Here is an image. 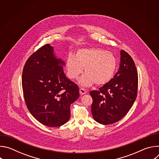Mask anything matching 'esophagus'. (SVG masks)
<instances>
[{"label":"esophagus","mask_w":159,"mask_h":159,"mask_svg":"<svg viewBox=\"0 0 159 159\" xmlns=\"http://www.w3.org/2000/svg\"><path fill=\"white\" fill-rule=\"evenodd\" d=\"M79 92H80V94L81 95H84V94H85L87 93V90H86L85 89H83V88H80Z\"/></svg>","instance_id":"esophagus-1"}]
</instances>
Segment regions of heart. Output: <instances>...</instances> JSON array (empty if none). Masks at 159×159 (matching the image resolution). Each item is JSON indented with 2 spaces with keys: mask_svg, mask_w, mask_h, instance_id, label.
I'll use <instances>...</instances> for the list:
<instances>
[{
  "mask_svg": "<svg viewBox=\"0 0 159 159\" xmlns=\"http://www.w3.org/2000/svg\"><path fill=\"white\" fill-rule=\"evenodd\" d=\"M118 61L112 53L99 48L78 50L75 55H69L65 63L67 75L71 79H77L86 73L80 80V84L89 87L96 83L102 85L109 82L116 71Z\"/></svg>",
  "mask_w": 159,
  "mask_h": 159,
  "instance_id": "obj_1",
  "label": "heart"
}]
</instances>
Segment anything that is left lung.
Segmentation results:
<instances>
[{
  "mask_svg": "<svg viewBox=\"0 0 159 159\" xmlns=\"http://www.w3.org/2000/svg\"><path fill=\"white\" fill-rule=\"evenodd\" d=\"M120 64L113 78L98 90H92L93 116L102 125H109L121 120L132 107L137 96L138 73L131 56L120 52Z\"/></svg>",
  "mask_w": 159,
  "mask_h": 159,
  "instance_id": "8db88e82",
  "label": "left lung"
}]
</instances>
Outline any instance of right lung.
Returning <instances> with one entry per match:
<instances>
[{
  "instance_id": "right-lung-1",
  "label": "right lung",
  "mask_w": 159,
  "mask_h": 159,
  "mask_svg": "<svg viewBox=\"0 0 159 159\" xmlns=\"http://www.w3.org/2000/svg\"><path fill=\"white\" fill-rule=\"evenodd\" d=\"M53 47L47 44L26 61L22 86L27 107L33 117L50 127L60 126L69 121L70 104L79 97L77 84L68 79Z\"/></svg>"
}]
</instances>
